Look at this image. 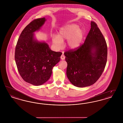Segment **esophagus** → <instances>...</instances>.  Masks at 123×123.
Segmentation results:
<instances>
[{
  "label": "esophagus",
  "instance_id": "1",
  "mask_svg": "<svg viewBox=\"0 0 123 123\" xmlns=\"http://www.w3.org/2000/svg\"><path fill=\"white\" fill-rule=\"evenodd\" d=\"M65 56H64V54H62L61 56V57H60L61 59H62V60H64V59H65Z\"/></svg>",
  "mask_w": 123,
  "mask_h": 123
}]
</instances>
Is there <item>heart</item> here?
<instances>
[{
	"mask_svg": "<svg viewBox=\"0 0 123 123\" xmlns=\"http://www.w3.org/2000/svg\"><path fill=\"white\" fill-rule=\"evenodd\" d=\"M84 36L83 29L76 24H71L61 27L58 35H53L52 42L57 49H61L64 41L67 40V47L70 49H75L80 46Z\"/></svg>",
	"mask_w": 123,
	"mask_h": 123,
	"instance_id": "heart-1",
	"label": "heart"
}]
</instances>
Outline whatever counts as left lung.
<instances>
[{
  "instance_id": "1",
  "label": "left lung",
  "mask_w": 123,
  "mask_h": 123,
  "mask_svg": "<svg viewBox=\"0 0 123 123\" xmlns=\"http://www.w3.org/2000/svg\"><path fill=\"white\" fill-rule=\"evenodd\" d=\"M64 54L67 63L66 75L70 82L79 88L94 84L104 70L107 55L105 39L97 24L91 22L83 44Z\"/></svg>"
}]
</instances>
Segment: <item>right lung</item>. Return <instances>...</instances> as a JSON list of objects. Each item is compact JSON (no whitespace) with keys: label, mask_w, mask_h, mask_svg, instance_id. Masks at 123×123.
Listing matches in <instances>:
<instances>
[{"label":"right lung","mask_w":123,"mask_h":123,"mask_svg":"<svg viewBox=\"0 0 123 123\" xmlns=\"http://www.w3.org/2000/svg\"><path fill=\"white\" fill-rule=\"evenodd\" d=\"M46 21L45 18H38L28 24L20 35L15 49V59L20 76L35 86L49 80L62 54L52 51L45 41L35 38V32L39 31Z\"/></svg>","instance_id":"right-lung-1"}]
</instances>
